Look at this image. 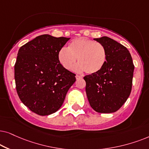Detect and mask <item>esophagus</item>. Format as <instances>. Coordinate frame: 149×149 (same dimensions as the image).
<instances>
[{
	"label": "esophagus",
	"mask_w": 149,
	"mask_h": 149,
	"mask_svg": "<svg viewBox=\"0 0 149 149\" xmlns=\"http://www.w3.org/2000/svg\"><path fill=\"white\" fill-rule=\"evenodd\" d=\"M76 80H80V79H82V77L81 76H80V75H76Z\"/></svg>",
	"instance_id": "obj_1"
}]
</instances>
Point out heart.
<instances>
[{"label": "heart", "mask_w": 149, "mask_h": 149, "mask_svg": "<svg viewBox=\"0 0 149 149\" xmlns=\"http://www.w3.org/2000/svg\"><path fill=\"white\" fill-rule=\"evenodd\" d=\"M78 71L92 74L100 71L106 64L107 51L104 45L91 39L79 37L73 39L67 48L63 47L58 53L59 62L67 70H71L76 63Z\"/></svg>", "instance_id": "b5f03b06"}]
</instances>
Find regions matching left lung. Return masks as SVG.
Instances as JSON below:
<instances>
[{"label":"left lung","instance_id":"1","mask_svg":"<svg viewBox=\"0 0 149 149\" xmlns=\"http://www.w3.org/2000/svg\"><path fill=\"white\" fill-rule=\"evenodd\" d=\"M107 51L104 67L84 77L91 108L100 113H112L121 108L132 88L134 65L126 47L108 37L94 39Z\"/></svg>","mask_w":149,"mask_h":149}]
</instances>
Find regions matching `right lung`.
Instances as JSON below:
<instances>
[{"label": "right lung", "mask_w": 149, "mask_h": 149, "mask_svg": "<svg viewBox=\"0 0 149 149\" xmlns=\"http://www.w3.org/2000/svg\"><path fill=\"white\" fill-rule=\"evenodd\" d=\"M70 38L42 35L19 49L14 66L19 98L30 110L41 116L56 112L76 74L59 62L58 53Z\"/></svg>", "instance_id": "add662e5"}]
</instances>
